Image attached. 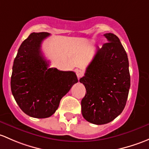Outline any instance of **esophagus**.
Returning a JSON list of instances; mask_svg holds the SVG:
<instances>
[{"label":"esophagus","mask_w":149,"mask_h":149,"mask_svg":"<svg viewBox=\"0 0 149 149\" xmlns=\"http://www.w3.org/2000/svg\"><path fill=\"white\" fill-rule=\"evenodd\" d=\"M75 72H76V74H77V77L78 78H80L82 77V76H83V71L81 70H76V71H75Z\"/></svg>","instance_id":"obj_1"}]
</instances>
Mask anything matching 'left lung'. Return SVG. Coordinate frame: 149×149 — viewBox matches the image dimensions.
Listing matches in <instances>:
<instances>
[{"mask_svg":"<svg viewBox=\"0 0 149 149\" xmlns=\"http://www.w3.org/2000/svg\"><path fill=\"white\" fill-rule=\"evenodd\" d=\"M104 36L108 43L97 52L79 82L86 94L81 101L82 114L91 123L102 125L119 116L126 104L131 86L127 54L116 35Z\"/></svg>","mask_w":149,"mask_h":149,"instance_id":"left-lung-1","label":"left lung"}]
</instances>
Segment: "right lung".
<instances>
[{"label": "right lung", "mask_w": 149, "mask_h": 149, "mask_svg": "<svg viewBox=\"0 0 149 149\" xmlns=\"http://www.w3.org/2000/svg\"><path fill=\"white\" fill-rule=\"evenodd\" d=\"M47 32L31 33L20 46L10 79L11 92L24 113L36 118H46L57 110L61 99L78 82L72 71L49 68L41 51Z\"/></svg>", "instance_id": "obj_1"}]
</instances>
